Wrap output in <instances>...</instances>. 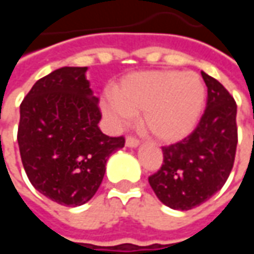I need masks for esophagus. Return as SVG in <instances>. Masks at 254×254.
<instances>
[{"label":"esophagus","instance_id":"obj_1","mask_svg":"<svg viewBox=\"0 0 254 254\" xmlns=\"http://www.w3.org/2000/svg\"><path fill=\"white\" fill-rule=\"evenodd\" d=\"M125 144H127V147H132V148H134V147H137L138 144H140V140L136 137H133V136H127Z\"/></svg>","mask_w":254,"mask_h":254}]
</instances>
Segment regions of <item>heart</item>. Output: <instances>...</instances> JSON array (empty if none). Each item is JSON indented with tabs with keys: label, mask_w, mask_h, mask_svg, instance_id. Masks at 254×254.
Wrapping results in <instances>:
<instances>
[{
	"label": "heart",
	"mask_w": 254,
	"mask_h": 254,
	"mask_svg": "<svg viewBox=\"0 0 254 254\" xmlns=\"http://www.w3.org/2000/svg\"><path fill=\"white\" fill-rule=\"evenodd\" d=\"M205 99L197 73L148 70L127 74L106 94L100 106L116 127L125 125L141 111V124L156 140L174 143L196 127Z\"/></svg>",
	"instance_id": "b5f03b06"
}]
</instances>
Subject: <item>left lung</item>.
<instances>
[{
	"instance_id": "left-lung-1",
	"label": "left lung",
	"mask_w": 254,
	"mask_h": 254,
	"mask_svg": "<svg viewBox=\"0 0 254 254\" xmlns=\"http://www.w3.org/2000/svg\"><path fill=\"white\" fill-rule=\"evenodd\" d=\"M207 105L196 129L162 147L163 163L148 182L160 201L188 211L222 189L234 166L238 143L237 103L216 78L201 72Z\"/></svg>"
}]
</instances>
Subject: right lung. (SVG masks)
Masks as SVG:
<instances>
[{"label": "right lung", "mask_w": 254, "mask_h": 254, "mask_svg": "<svg viewBox=\"0 0 254 254\" xmlns=\"http://www.w3.org/2000/svg\"><path fill=\"white\" fill-rule=\"evenodd\" d=\"M87 67H60L39 78L20 105L17 143L28 180L53 201H89L105 177L106 162L125 145L98 127L102 113L85 78Z\"/></svg>", "instance_id": "right-lung-1"}]
</instances>
